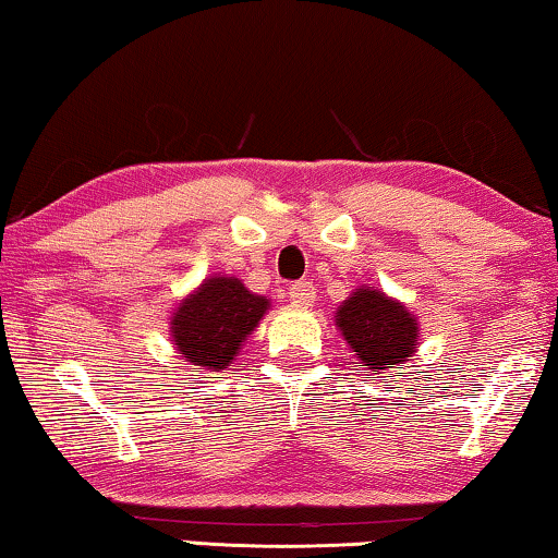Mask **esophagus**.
<instances>
[{"instance_id":"1","label":"esophagus","mask_w":558,"mask_h":558,"mask_svg":"<svg viewBox=\"0 0 558 558\" xmlns=\"http://www.w3.org/2000/svg\"><path fill=\"white\" fill-rule=\"evenodd\" d=\"M290 303L298 305V308H311L313 301H316V288L311 286V282H295V286H290Z\"/></svg>"}]
</instances>
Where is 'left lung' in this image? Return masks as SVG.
Here are the masks:
<instances>
[{
  "label": "left lung",
  "instance_id": "left-lung-1",
  "mask_svg": "<svg viewBox=\"0 0 558 558\" xmlns=\"http://www.w3.org/2000/svg\"><path fill=\"white\" fill-rule=\"evenodd\" d=\"M336 328L368 374L402 368L420 349L417 316L379 288L359 286L336 311Z\"/></svg>",
  "mask_w": 558,
  "mask_h": 558
}]
</instances>
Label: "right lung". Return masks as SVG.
I'll list each match as a JSON object with an SVG mask.
<instances>
[{
  "mask_svg": "<svg viewBox=\"0 0 558 558\" xmlns=\"http://www.w3.org/2000/svg\"><path fill=\"white\" fill-rule=\"evenodd\" d=\"M268 311L270 298L247 290L240 278L209 276L171 311L169 336L186 364L222 372Z\"/></svg>",
  "mask_w": 558,
  "mask_h": 558,
  "instance_id": "obj_1",
  "label": "right lung"
}]
</instances>
